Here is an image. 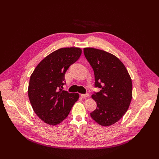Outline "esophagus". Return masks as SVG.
I'll return each instance as SVG.
<instances>
[{
  "label": "esophagus",
  "instance_id": "1",
  "mask_svg": "<svg viewBox=\"0 0 159 159\" xmlns=\"http://www.w3.org/2000/svg\"><path fill=\"white\" fill-rule=\"evenodd\" d=\"M81 97L82 98H86L89 97V93H85V94H81Z\"/></svg>",
  "mask_w": 159,
  "mask_h": 159
}]
</instances>
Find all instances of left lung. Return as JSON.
Returning a JSON list of instances; mask_svg holds the SVG:
<instances>
[{
  "mask_svg": "<svg viewBox=\"0 0 159 159\" xmlns=\"http://www.w3.org/2000/svg\"><path fill=\"white\" fill-rule=\"evenodd\" d=\"M85 58L95 75V92L92 98L97 108L90 113L100 125L110 126L123 117L132 99V81L125 66L116 56L92 48L84 49Z\"/></svg>",
  "mask_w": 159,
  "mask_h": 159,
  "instance_id": "8db88e82",
  "label": "left lung"
}]
</instances>
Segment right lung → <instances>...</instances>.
<instances>
[{"label": "right lung", "instance_id": "1", "mask_svg": "<svg viewBox=\"0 0 159 159\" xmlns=\"http://www.w3.org/2000/svg\"><path fill=\"white\" fill-rule=\"evenodd\" d=\"M81 54L79 48H64L42 60L32 74L28 93L34 111L51 125L59 124L78 100L79 94L64 91L65 74Z\"/></svg>", "mask_w": 159, "mask_h": 159}]
</instances>
